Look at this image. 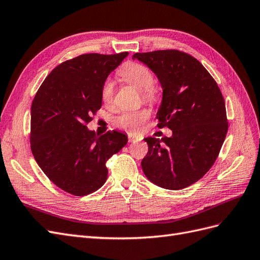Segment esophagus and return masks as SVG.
I'll return each instance as SVG.
<instances>
[{
	"instance_id": "34e87169",
	"label": "esophagus",
	"mask_w": 260,
	"mask_h": 260,
	"mask_svg": "<svg viewBox=\"0 0 260 260\" xmlns=\"http://www.w3.org/2000/svg\"><path fill=\"white\" fill-rule=\"evenodd\" d=\"M142 140V138L139 136H135V135H128V141L130 143H136L139 142V141Z\"/></svg>"
}]
</instances>
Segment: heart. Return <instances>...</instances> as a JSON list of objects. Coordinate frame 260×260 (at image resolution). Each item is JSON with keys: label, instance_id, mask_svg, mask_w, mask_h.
<instances>
[{"label": "heart", "instance_id": "obj_1", "mask_svg": "<svg viewBox=\"0 0 260 260\" xmlns=\"http://www.w3.org/2000/svg\"><path fill=\"white\" fill-rule=\"evenodd\" d=\"M118 76L136 89L140 90L142 99L147 103L155 104L159 100V90L154 84V75L145 65L137 61H127L118 70ZM115 85L111 79H106L101 86V99L105 105H111L114 101ZM146 108L139 111L123 112L115 119L117 127L130 132H137L149 117Z\"/></svg>", "mask_w": 260, "mask_h": 260}]
</instances>
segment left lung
<instances>
[{
    "instance_id": "1",
    "label": "left lung",
    "mask_w": 260,
    "mask_h": 260,
    "mask_svg": "<svg viewBox=\"0 0 260 260\" xmlns=\"http://www.w3.org/2000/svg\"><path fill=\"white\" fill-rule=\"evenodd\" d=\"M133 59L151 68L162 88L157 127L172 137L145 138L146 178L168 190H181L206 175L215 164L228 132L224 99L206 68L178 50L136 53Z\"/></svg>"
}]
</instances>
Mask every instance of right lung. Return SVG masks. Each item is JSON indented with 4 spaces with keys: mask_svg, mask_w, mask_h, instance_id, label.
<instances>
[{
    "mask_svg": "<svg viewBox=\"0 0 260 260\" xmlns=\"http://www.w3.org/2000/svg\"><path fill=\"white\" fill-rule=\"evenodd\" d=\"M128 52L82 54L55 67L31 105L30 147L39 167L69 194L83 196L105 183L106 161L128 137L108 131L98 137L86 128L102 107L101 86Z\"/></svg>",
    "mask_w": 260,
    "mask_h": 260,
    "instance_id": "right-lung-1",
    "label": "right lung"
}]
</instances>
